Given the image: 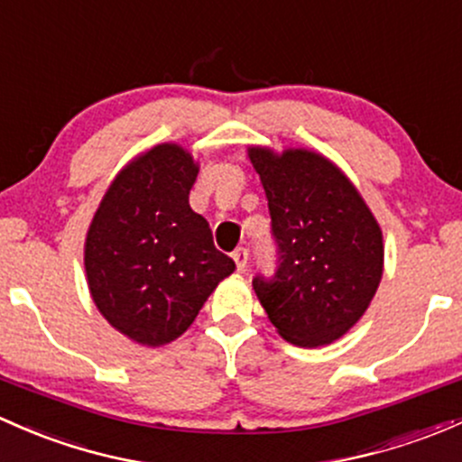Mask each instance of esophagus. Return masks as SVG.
I'll use <instances>...</instances> for the list:
<instances>
[{"label":"esophagus","instance_id":"obj_1","mask_svg":"<svg viewBox=\"0 0 462 462\" xmlns=\"http://www.w3.org/2000/svg\"><path fill=\"white\" fill-rule=\"evenodd\" d=\"M232 259H235L236 270L244 272V270L247 268V250H245V247H239V250H235V254H232Z\"/></svg>","mask_w":462,"mask_h":462}]
</instances>
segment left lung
Wrapping results in <instances>:
<instances>
[{
    "label": "left lung",
    "instance_id": "8db88e82",
    "mask_svg": "<svg viewBox=\"0 0 462 462\" xmlns=\"http://www.w3.org/2000/svg\"><path fill=\"white\" fill-rule=\"evenodd\" d=\"M276 244L274 276L252 288L288 343H334L370 308L383 276V232L352 181L323 154L247 148Z\"/></svg>",
    "mask_w": 462,
    "mask_h": 462
}]
</instances>
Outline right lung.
<instances>
[{
  "label": "right lung",
  "instance_id": "right-lung-1",
  "mask_svg": "<svg viewBox=\"0 0 462 462\" xmlns=\"http://www.w3.org/2000/svg\"><path fill=\"white\" fill-rule=\"evenodd\" d=\"M192 154L159 143L128 163L101 199L86 235L88 290L104 319L148 347L181 337L235 261L188 197Z\"/></svg>",
  "mask_w": 462,
  "mask_h": 462
}]
</instances>
